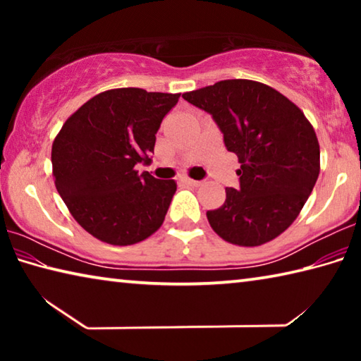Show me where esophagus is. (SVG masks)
I'll return each instance as SVG.
<instances>
[{"label": "esophagus", "instance_id": "1", "mask_svg": "<svg viewBox=\"0 0 361 361\" xmlns=\"http://www.w3.org/2000/svg\"><path fill=\"white\" fill-rule=\"evenodd\" d=\"M183 181L188 183V185H191V186H200V185H202V181L192 180V178H189V176H186V178H183Z\"/></svg>", "mask_w": 361, "mask_h": 361}]
</instances>
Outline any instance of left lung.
I'll return each mask as SVG.
<instances>
[{
  "mask_svg": "<svg viewBox=\"0 0 361 361\" xmlns=\"http://www.w3.org/2000/svg\"><path fill=\"white\" fill-rule=\"evenodd\" d=\"M210 113L228 151L239 157L240 186L207 212L226 242L258 247L298 218L320 173V146L304 113L285 95L250 79H226L183 94Z\"/></svg>",
  "mask_w": 361,
  "mask_h": 361,
  "instance_id": "1",
  "label": "left lung"
}]
</instances>
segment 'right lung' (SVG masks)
I'll return each mask as SVG.
<instances>
[{
	"label": "right lung",
	"instance_id": "1",
	"mask_svg": "<svg viewBox=\"0 0 361 361\" xmlns=\"http://www.w3.org/2000/svg\"><path fill=\"white\" fill-rule=\"evenodd\" d=\"M180 94L111 89L65 121L52 143V175L73 218L95 239L133 245L161 228L175 180L138 173L148 166L156 133Z\"/></svg>",
	"mask_w": 361,
	"mask_h": 361
}]
</instances>
